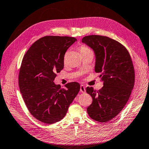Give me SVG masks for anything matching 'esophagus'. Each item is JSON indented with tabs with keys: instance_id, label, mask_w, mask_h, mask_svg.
<instances>
[{
	"instance_id": "1",
	"label": "esophagus",
	"mask_w": 149,
	"mask_h": 149,
	"mask_svg": "<svg viewBox=\"0 0 149 149\" xmlns=\"http://www.w3.org/2000/svg\"><path fill=\"white\" fill-rule=\"evenodd\" d=\"M80 92L82 93H84L86 92V89L84 88V86L83 85H81L80 86Z\"/></svg>"
}]
</instances>
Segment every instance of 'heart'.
Segmentation results:
<instances>
[{"label":"heart","instance_id":"obj_1","mask_svg":"<svg viewBox=\"0 0 149 149\" xmlns=\"http://www.w3.org/2000/svg\"><path fill=\"white\" fill-rule=\"evenodd\" d=\"M79 49H80V52L81 54H84V53H86V52H92V51L89 48L86 47V46H81ZM66 54L65 55V56H64V61H65V62L66 61Z\"/></svg>","mask_w":149,"mask_h":149}]
</instances>
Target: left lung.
Here are the masks:
<instances>
[{"mask_svg":"<svg viewBox=\"0 0 149 149\" xmlns=\"http://www.w3.org/2000/svg\"><path fill=\"white\" fill-rule=\"evenodd\" d=\"M82 42L94 50L95 71L103 82L98 91L86 87L92 97L87 112L94 120L105 123L114 118L129 100L135 80L132 61L124 46L108 37L88 36Z\"/></svg>","mask_w":149,"mask_h":149,"instance_id":"8db88e82","label":"left lung"}]
</instances>
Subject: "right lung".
<instances>
[{"instance_id": "1", "label": "right lung", "mask_w": 149, "mask_h": 149, "mask_svg": "<svg viewBox=\"0 0 149 149\" xmlns=\"http://www.w3.org/2000/svg\"><path fill=\"white\" fill-rule=\"evenodd\" d=\"M77 39L74 37L46 36L32 45L22 59L19 85L31 114L42 123L61 121L80 90L76 82L66 89L55 84L56 74L64 68V56Z\"/></svg>"}]
</instances>
